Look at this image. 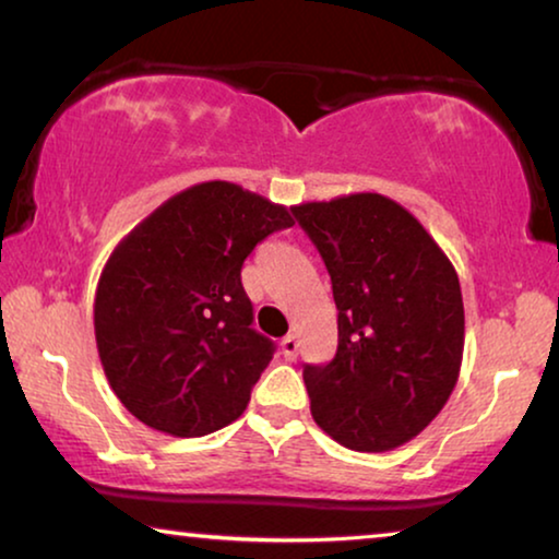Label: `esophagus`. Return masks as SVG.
Masks as SVG:
<instances>
[{
    "label": "esophagus",
    "instance_id": "esophagus-1",
    "mask_svg": "<svg viewBox=\"0 0 559 559\" xmlns=\"http://www.w3.org/2000/svg\"><path fill=\"white\" fill-rule=\"evenodd\" d=\"M281 352H283V357H286V359H294L298 355V336L296 334L283 336V340H281Z\"/></svg>",
    "mask_w": 559,
    "mask_h": 559
}]
</instances>
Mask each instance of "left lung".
<instances>
[{
	"label": "left lung",
	"instance_id": "1",
	"mask_svg": "<svg viewBox=\"0 0 559 559\" xmlns=\"http://www.w3.org/2000/svg\"><path fill=\"white\" fill-rule=\"evenodd\" d=\"M290 210L324 258L340 311L334 359L304 367L313 420L352 451H392L443 411L459 382V273L426 227L384 194Z\"/></svg>",
	"mask_w": 559,
	"mask_h": 559
}]
</instances>
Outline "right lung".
Here are the masks:
<instances>
[{
    "label": "right lung",
    "instance_id": "add662e5",
    "mask_svg": "<svg viewBox=\"0 0 559 559\" xmlns=\"http://www.w3.org/2000/svg\"><path fill=\"white\" fill-rule=\"evenodd\" d=\"M290 212L233 182L159 204L114 248L93 304L98 357L126 411L177 438L238 420L273 359L253 326L242 261Z\"/></svg>",
    "mask_w": 559,
    "mask_h": 559
}]
</instances>
